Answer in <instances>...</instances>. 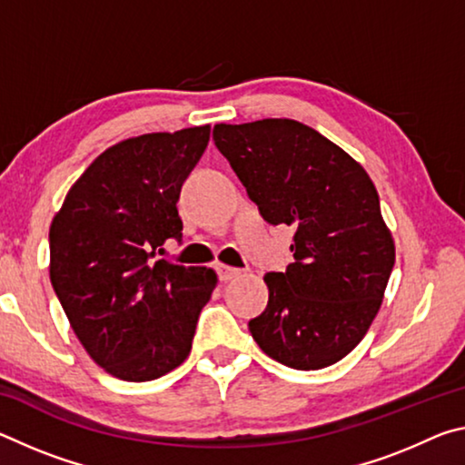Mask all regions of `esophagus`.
Returning <instances> with one entry per match:
<instances>
[{
	"mask_svg": "<svg viewBox=\"0 0 465 465\" xmlns=\"http://www.w3.org/2000/svg\"><path fill=\"white\" fill-rule=\"evenodd\" d=\"M217 272H219V279H222L223 282L232 281L235 277H240V274H242L240 269H235V266H227V264H219L217 266Z\"/></svg>",
	"mask_w": 465,
	"mask_h": 465,
	"instance_id": "34e87169",
	"label": "esophagus"
}]
</instances>
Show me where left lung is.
Instances as JSON below:
<instances>
[{
	"mask_svg": "<svg viewBox=\"0 0 465 465\" xmlns=\"http://www.w3.org/2000/svg\"><path fill=\"white\" fill-rule=\"evenodd\" d=\"M213 139L266 222L295 227V262L264 277L269 305L250 320L252 338L302 371L338 363L373 324L396 262L373 180L291 119L219 123Z\"/></svg>",
	"mask_w": 465,
	"mask_h": 465,
	"instance_id": "left-lung-1",
	"label": "left lung"
}]
</instances>
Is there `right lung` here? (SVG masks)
<instances>
[{
    "label": "right lung",
    "instance_id": "1",
    "mask_svg": "<svg viewBox=\"0 0 465 465\" xmlns=\"http://www.w3.org/2000/svg\"><path fill=\"white\" fill-rule=\"evenodd\" d=\"M211 127L145 133L94 160L54 213L49 274L77 341L124 381H152L188 357L217 287L207 266L153 261L183 238L178 196Z\"/></svg>",
    "mask_w": 465,
    "mask_h": 465
}]
</instances>
